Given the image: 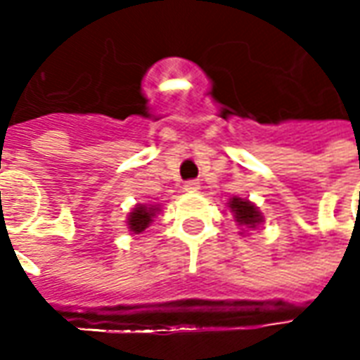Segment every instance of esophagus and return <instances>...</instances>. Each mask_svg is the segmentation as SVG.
<instances>
[{"instance_id": "obj_1", "label": "esophagus", "mask_w": 360, "mask_h": 360, "mask_svg": "<svg viewBox=\"0 0 360 360\" xmlns=\"http://www.w3.org/2000/svg\"><path fill=\"white\" fill-rule=\"evenodd\" d=\"M183 188L187 191V193H196L198 188H200V183L196 179H191V181H185V185H183Z\"/></svg>"}]
</instances>
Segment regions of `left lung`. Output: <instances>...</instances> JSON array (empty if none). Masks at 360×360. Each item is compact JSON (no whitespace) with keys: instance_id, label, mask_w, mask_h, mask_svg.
<instances>
[{"instance_id":"left-lung-1","label":"left lung","mask_w":360,"mask_h":360,"mask_svg":"<svg viewBox=\"0 0 360 360\" xmlns=\"http://www.w3.org/2000/svg\"><path fill=\"white\" fill-rule=\"evenodd\" d=\"M231 210H233L235 218L237 221L241 224V226H247V227H255L260 224V219L262 216L258 214V210L249 202V200H241V198H233L231 200Z\"/></svg>"}]
</instances>
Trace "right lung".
I'll return each instance as SVG.
<instances>
[{
  "mask_svg": "<svg viewBox=\"0 0 360 360\" xmlns=\"http://www.w3.org/2000/svg\"><path fill=\"white\" fill-rule=\"evenodd\" d=\"M156 214V208H144V206H139L131 212V218H129V227L133 229L134 233H141L146 227L150 226V221Z\"/></svg>",
  "mask_w": 360,
  "mask_h": 360,
  "instance_id": "1",
  "label": "right lung"
}]
</instances>
